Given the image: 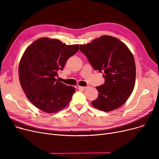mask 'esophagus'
I'll use <instances>...</instances> for the list:
<instances>
[{
    "instance_id": "esophagus-1",
    "label": "esophagus",
    "mask_w": 159,
    "mask_h": 159,
    "mask_svg": "<svg viewBox=\"0 0 159 159\" xmlns=\"http://www.w3.org/2000/svg\"><path fill=\"white\" fill-rule=\"evenodd\" d=\"M88 88V86H79V89H86Z\"/></svg>"
}]
</instances>
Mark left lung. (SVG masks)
Masks as SVG:
<instances>
[{
  "mask_svg": "<svg viewBox=\"0 0 159 159\" xmlns=\"http://www.w3.org/2000/svg\"><path fill=\"white\" fill-rule=\"evenodd\" d=\"M89 64L103 73L104 84L96 87L98 92L92 105L103 111L120 107L134 88L136 67L134 57L128 48L118 39L104 35L86 45L80 46Z\"/></svg>",
  "mask_w": 159,
  "mask_h": 159,
  "instance_id": "obj_1",
  "label": "left lung"
}]
</instances>
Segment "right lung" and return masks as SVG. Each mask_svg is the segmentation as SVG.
<instances>
[{"label": "right lung", "instance_id": "right-lung-1", "mask_svg": "<svg viewBox=\"0 0 159 159\" xmlns=\"http://www.w3.org/2000/svg\"><path fill=\"white\" fill-rule=\"evenodd\" d=\"M79 44L66 45L57 39L41 38L26 49L19 64L20 85L30 101L39 110L52 113L70 102L74 87L57 80Z\"/></svg>", "mask_w": 159, "mask_h": 159}]
</instances>
